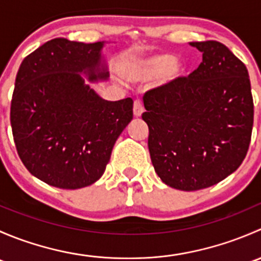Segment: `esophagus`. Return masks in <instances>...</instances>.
<instances>
[{
  "label": "esophagus",
  "instance_id": "obj_1",
  "mask_svg": "<svg viewBox=\"0 0 261 261\" xmlns=\"http://www.w3.org/2000/svg\"><path fill=\"white\" fill-rule=\"evenodd\" d=\"M144 112V106L140 101H135L134 102V115L135 117H140Z\"/></svg>",
  "mask_w": 261,
  "mask_h": 261
}]
</instances>
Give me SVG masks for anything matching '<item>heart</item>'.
I'll use <instances>...</instances> for the list:
<instances>
[{
    "label": "heart",
    "instance_id": "obj_1",
    "mask_svg": "<svg viewBox=\"0 0 261 261\" xmlns=\"http://www.w3.org/2000/svg\"><path fill=\"white\" fill-rule=\"evenodd\" d=\"M163 73L168 81L177 80L183 73V65L175 62L173 55L158 54L130 63L126 70V75L131 81L151 80Z\"/></svg>",
    "mask_w": 261,
    "mask_h": 261
}]
</instances>
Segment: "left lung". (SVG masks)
<instances>
[{
    "instance_id": "8db88e82",
    "label": "left lung",
    "mask_w": 261,
    "mask_h": 261,
    "mask_svg": "<svg viewBox=\"0 0 261 261\" xmlns=\"http://www.w3.org/2000/svg\"><path fill=\"white\" fill-rule=\"evenodd\" d=\"M202 63L144 94L150 158L160 179L198 191L235 172L249 150L254 102L246 67L218 41H193Z\"/></svg>"
}]
</instances>
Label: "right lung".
<instances>
[{
    "label": "right lung",
    "mask_w": 261,
    "mask_h": 261,
    "mask_svg": "<svg viewBox=\"0 0 261 261\" xmlns=\"http://www.w3.org/2000/svg\"><path fill=\"white\" fill-rule=\"evenodd\" d=\"M103 41L57 38L21 63L12 94V135L26 169L63 189L91 186L105 173L112 149L133 120V99L106 101L91 82L107 80Z\"/></svg>",
    "instance_id": "obj_1"
}]
</instances>
